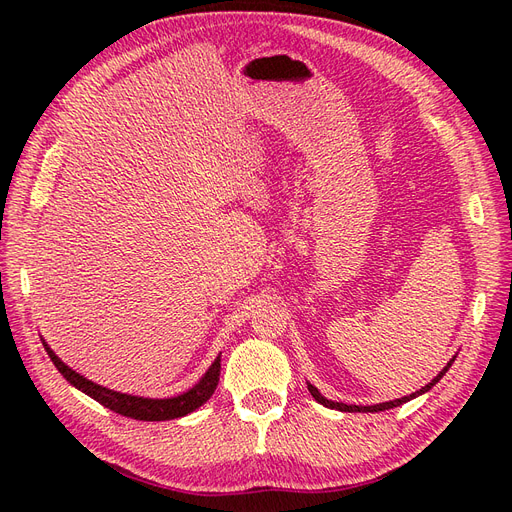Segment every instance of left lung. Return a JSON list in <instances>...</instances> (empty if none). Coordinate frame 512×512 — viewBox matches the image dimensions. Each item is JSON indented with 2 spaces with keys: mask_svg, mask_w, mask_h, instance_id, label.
Instances as JSON below:
<instances>
[{
  "mask_svg": "<svg viewBox=\"0 0 512 512\" xmlns=\"http://www.w3.org/2000/svg\"><path fill=\"white\" fill-rule=\"evenodd\" d=\"M453 361H455V356L451 361L446 363V367L440 371V374L433 378L429 384H425L423 389H418L416 393H412V395H406V397H401V399H393V401H384V404H376V406H348V404H339V401H331V399H327V397H322L320 395V391L316 389L314 384H309L307 382V389H309V393H312V397L318 401V404H322V406H327V408H331V410H342V412H382V410H391V408H397V406H401V404H406V401H410V399H414V397H418V395H423V393H427L431 386H436V382H440V378L446 374L448 371V367L453 365Z\"/></svg>",
  "mask_w": 512,
  "mask_h": 512,
  "instance_id": "obj_1",
  "label": "left lung"
}]
</instances>
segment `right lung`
Instances as JSON below:
<instances>
[{"label": "right lung", "instance_id": "1", "mask_svg": "<svg viewBox=\"0 0 512 512\" xmlns=\"http://www.w3.org/2000/svg\"><path fill=\"white\" fill-rule=\"evenodd\" d=\"M44 344L46 354L51 356L53 365L59 369V374L64 376L74 389L83 391L85 395H89L91 399H96L98 404H102L104 408H111L113 412L128 416V418H136V421H170V418H181L185 414H190L194 410H198L205 401L213 395L215 386L220 382V369H222V359L218 356L211 363V367L205 371V376L198 380V384H194L190 391H185L177 397H168V399H151V397H136V395H128V393H117L106 389V386H100L96 382L87 380L85 376L76 374L74 369H70L59 356L49 348V344Z\"/></svg>", "mask_w": 512, "mask_h": 512}]
</instances>
